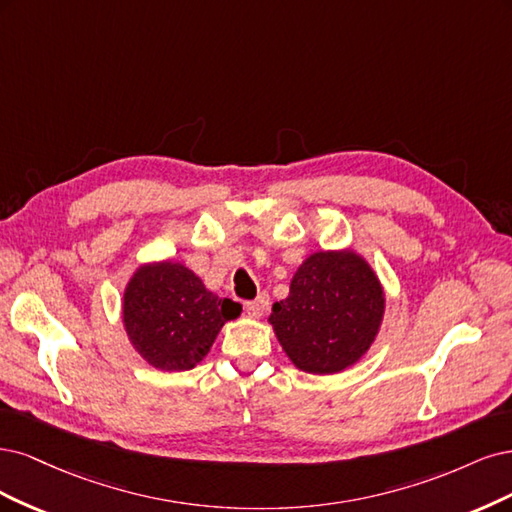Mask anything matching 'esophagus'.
<instances>
[{"label":"esophagus","instance_id":"34e87169","mask_svg":"<svg viewBox=\"0 0 512 512\" xmlns=\"http://www.w3.org/2000/svg\"><path fill=\"white\" fill-rule=\"evenodd\" d=\"M268 306H270L268 293H259L253 302H246V304H244L246 312H249V317H253V319H259V317L266 315Z\"/></svg>","mask_w":512,"mask_h":512}]
</instances>
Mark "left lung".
<instances>
[{
  "label": "left lung",
  "mask_w": 512,
  "mask_h": 512,
  "mask_svg": "<svg viewBox=\"0 0 512 512\" xmlns=\"http://www.w3.org/2000/svg\"><path fill=\"white\" fill-rule=\"evenodd\" d=\"M385 306L370 261L346 246L310 253L295 270L287 298L272 304L268 323L295 368L338 374L370 351Z\"/></svg>",
  "instance_id": "8db88e82"
}]
</instances>
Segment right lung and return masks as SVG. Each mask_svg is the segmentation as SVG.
Here are the masks:
<instances>
[{"label":"right lung","mask_w":512,"mask_h":512,"mask_svg":"<svg viewBox=\"0 0 512 512\" xmlns=\"http://www.w3.org/2000/svg\"><path fill=\"white\" fill-rule=\"evenodd\" d=\"M242 306L221 300L185 263L146 261L129 276L121 298L123 329L134 351L163 372H185L208 355Z\"/></svg>","instance_id":"obj_1"}]
</instances>
